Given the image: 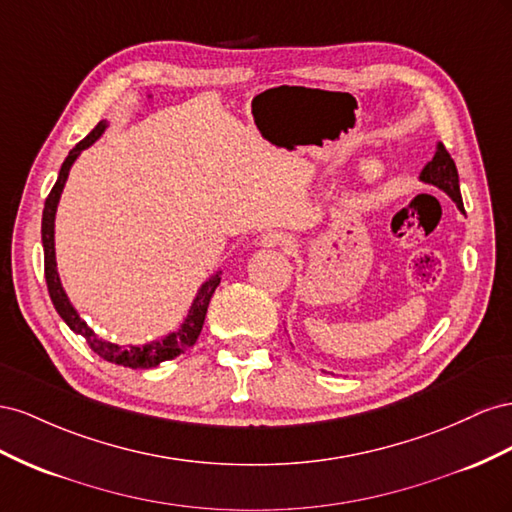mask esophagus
<instances>
[{
    "label": "esophagus",
    "instance_id": "obj_1",
    "mask_svg": "<svg viewBox=\"0 0 512 512\" xmlns=\"http://www.w3.org/2000/svg\"><path fill=\"white\" fill-rule=\"evenodd\" d=\"M259 244L266 246V248H283L285 253H291L296 248L294 238L287 236V233H283V231H270V233H266V236L261 238Z\"/></svg>",
    "mask_w": 512,
    "mask_h": 512
}]
</instances>
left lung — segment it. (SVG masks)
<instances>
[{"label": "left lung", "mask_w": 512, "mask_h": 512, "mask_svg": "<svg viewBox=\"0 0 512 512\" xmlns=\"http://www.w3.org/2000/svg\"><path fill=\"white\" fill-rule=\"evenodd\" d=\"M420 182L433 184L444 191L452 201L457 203V208L463 212V199H461V188H459V173L455 160L450 158L448 150L442 143H437V150L433 158L420 171Z\"/></svg>", "instance_id": "8db88e82"}]
</instances>
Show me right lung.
Masks as SVG:
<instances>
[{
    "label": "right lung",
    "mask_w": 512,
    "mask_h": 512,
    "mask_svg": "<svg viewBox=\"0 0 512 512\" xmlns=\"http://www.w3.org/2000/svg\"><path fill=\"white\" fill-rule=\"evenodd\" d=\"M107 122L102 120L96 124V128L87 135L83 141H79L75 148H72L64 160V165L60 169V175H57V182L51 188V193L45 201V210H42V248H45V279H47V287H49V296L51 302L55 306V311L60 313V317L66 321V326L75 332L81 334V337L87 341V345L92 347V352L98 354L102 360L113 362V364H122V367H130V369H152L156 364L165 362V360H173L178 358L180 354H184L186 349H191L197 339L199 332L203 328V321H206V313H208V304L210 298L214 294V289L221 283V272L212 274L210 279L203 283L197 291V296L188 309V315L184 319V324L175 330L169 332L167 337L152 341L148 345H118L111 343L107 339H102L100 334H96L85 321L79 317L75 306L70 304L66 291L62 287L60 274H57V261H55V212H57V203H60L64 184L68 180L70 167L75 160L79 158V154L90 148V145L105 133Z\"/></svg>",
    "instance_id": "obj_1"
}]
</instances>
